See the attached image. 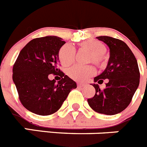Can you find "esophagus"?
Wrapping results in <instances>:
<instances>
[{"instance_id":"34e87169","label":"esophagus","mask_w":147,"mask_h":147,"mask_svg":"<svg viewBox=\"0 0 147 147\" xmlns=\"http://www.w3.org/2000/svg\"><path fill=\"white\" fill-rule=\"evenodd\" d=\"M78 87H83L85 86V84H83V83H78Z\"/></svg>"}]
</instances>
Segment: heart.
Returning a JSON list of instances; mask_svg holds the SVG:
<instances>
[{
	"mask_svg": "<svg viewBox=\"0 0 147 147\" xmlns=\"http://www.w3.org/2000/svg\"><path fill=\"white\" fill-rule=\"evenodd\" d=\"M78 47L80 50L90 52L88 58V62H92L99 68H104L107 64V58L105 53L107 52V46L105 43L96 40H86L79 42ZM76 51L69 44H65L59 51V59L64 67L71 65L75 61ZM96 69L93 66L75 65L67 71V75L73 80L83 82L95 74Z\"/></svg>",
	"mask_w": 147,
	"mask_h": 147,
	"instance_id": "obj_1",
	"label": "heart"
}]
</instances>
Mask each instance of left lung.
Returning a JSON list of instances; mask_svg holds the SVG:
<instances>
[{
  "instance_id": "obj_1",
  "label": "left lung",
  "mask_w": 147,
  "mask_h": 147,
  "mask_svg": "<svg viewBox=\"0 0 147 147\" xmlns=\"http://www.w3.org/2000/svg\"><path fill=\"white\" fill-rule=\"evenodd\" d=\"M109 48L110 57L105 70L94 78V82L102 84L106 80V88L100 89L93 84L96 94L88 98L95 112L108 115L118 114L131 102L139 85L140 72L135 56L123 40L109 36L96 37Z\"/></svg>"
}]
</instances>
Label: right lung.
Instances as JSON below:
<instances>
[{"label": "right lung", "mask_w": 147, "mask_h": 147, "mask_svg": "<svg viewBox=\"0 0 147 147\" xmlns=\"http://www.w3.org/2000/svg\"><path fill=\"white\" fill-rule=\"evenodd\" d=\"M65 43L61 38H35L23 48L13 66V81L22 105L39 115H49L60 109L76 83L59 68V51ZM59 75L57 84L49 80Z\"/></svg>", "instance_id": "obj_1"}]
</instances>
